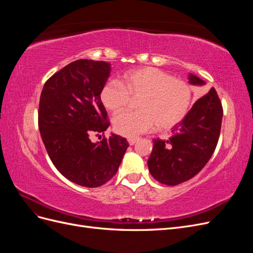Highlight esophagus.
<instances>
[{
    "instance_id": "1",
    "label": "esophagus",
    "mask_w": 253,
    "mask_h": 253,
    "mask_svg": "<svg viewBox=\"0 0 253 253\" xmlns=\"http://www.w3.org/2000/svg\"><path fill=\"white\" fill-rule=\"evenodd\" d=\"M138 137H131V138H128L127 139V141H128V143H129V145H133V144H135L137 141H138Z\"/></svg>"
}]
</instances>
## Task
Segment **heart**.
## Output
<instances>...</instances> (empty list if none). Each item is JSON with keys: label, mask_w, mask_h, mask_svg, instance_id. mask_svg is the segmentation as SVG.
<instances>
[{"label": "heart", "mask_w": 253, "mask_h": 253, "mask_svg": "<svg viewBox=\"0 0 253 253\" xmlns=\"http://www.w3.org/2000/svg\"><path fill=\"white\" fill-rule=\"evenodd\" d=\"M137 100L139 111H125L113 119L115 131L126 137L149 132L157 125L169 129L187 116L192 103V88L185 81L155 67H141L126 73L121 82L110 80L100 90L102 104L118 112Z\"/></svg>", "instance_id": "heart-1"}]
</instances>
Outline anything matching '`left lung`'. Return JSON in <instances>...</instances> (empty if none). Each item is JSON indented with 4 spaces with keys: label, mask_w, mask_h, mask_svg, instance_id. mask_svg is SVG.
I'll list each match as a JSON object with an SVG mask.
<instances>
[{
    "label": "left lung",
    "mask_w": 253,
    "mask_h": 253,
    "mask_svg": "<svg viewBox=\"0 0 253 253\" xmlns=\"http://www.w3.org/2000/svg\"><path fill=\"white\" fill-rule=\"evenodd\" d=\"M193 85L205 81L189 75ZM223 106L216 90L212 87L193 104L187 116L172 129L169 139H155L148 160L153 177L168 186L187 181L209 162L216 148L220 133Z\"/></svg>",
    "instance_id": "8db88e82"
}]
</instances>
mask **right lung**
Masks as SVG:
<instances>
[{
  "instance_id": "obj_1",
  "label": "right lung",
  "mask_w": 253,
  "mask_h": 253,
  "mask_svg": "<svg viewBox=\"0 0 253 253\" xmlns=\"http://www.w3.org/2000/svg\"><path fill=\"white\" fill-rule=\"evenodd\" d=\"M110 73L104 61H74L45 82L40 97L38 124L50 160L64 177L86 188L108 182L128 147L116 134L89 139L110 126L100 99Z\"/></svg>"
}]
</instances>
